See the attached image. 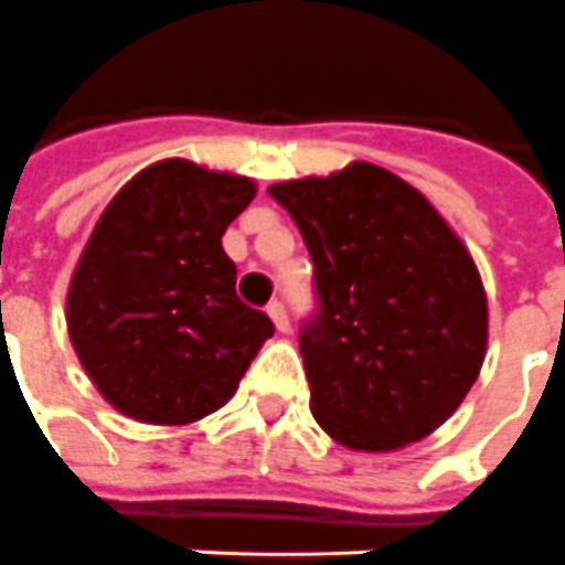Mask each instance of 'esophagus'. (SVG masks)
<instances>
[{
  "label": "esophagus",
  "mask_w": 565,
  "mask_h": 565,
  "mask_svg": "<svg viewBox=\"0 0 565 565\" xmlns=\"http://www.w3.org/2000/svg\"><path fill=\"white\" fill-rule=\"evenodd\" d=\"M267 316L274 319L276 331H289V316H286V307L279 301H270L267 303Z\"/></svg>",
  "instance_id": "1"
}]
</instances>
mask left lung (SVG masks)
I'll return each instance as SVG.
<instances>
[{"label":"left lung","instance_id":"left-lung-1","mask_svg":"<svg viewBox=\"0 0 565 565\" xmlns=\"http://www.w3.org/2000/svg\"><path fill=\"white\" fill-rule=\"evenodd\" d=\"M313 262L301 328L316 423L350 450H398L454 414L487 353V295L438 210L383 167L270 185Z\"/></svg>","mask_w":565,"mask_h":565}]
</instances>
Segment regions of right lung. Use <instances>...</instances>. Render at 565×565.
I'll return each instance as SVG.
<instances>
[{
    "label": "right lung",
    "instance_id": "add662e5",
    "mask_svg": "<svg viewBox=\"0 0 565 565\" xmlns=\"http://www.w3.org/2000/svg\"><path fill=\"white\" fill-rule=\"evenodd\" d=\"M255 198L246 175L170 158L111 198L66 295L99 395L151 426L203 419L237 392L274 322L237 298L222 234Z\"/></svg>",
    "mask_w": 565,
    "mask_h": 565
}]
</instances>
